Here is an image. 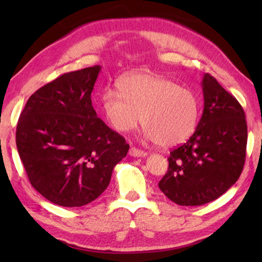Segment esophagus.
Listing matches in <instances>:
<instances>
[{
	"mask_svg": "<svg viewBox=\"0 0 262 262\" xmlns=\"http://www.w3.org/2000/svg\"><path fill=\"white\" fill-rule=\"evenodd\" d=\"M129 155L133 157H144V156H147V152L143 151V150H141V149L132 147L129 149Z\"/></svg>",
	"mask_w": 262,
	"mask_h": 262,
	"instance_id": "1",
	"label": "esophagus"
}]
</instances>
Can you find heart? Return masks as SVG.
Here are the masks:
<instances>
[{
	"instance_id": "1",
	"label": "heart",
	"mask_w": 262,
	"mask_h": 262,
	"mask_svg": "<svg viewBox=\"0 0 262 262\" xmlns=\"http://www.w3.org/2000/svg\"><path fill=\"white\" fill-rule=\"evenodd\" d=\"M119 92L101 96L105 118L114 129L130 132L142 122L144 139L162 148L184 143L200 117V99L194 91L152 73H132L119 81Z\"/></svg>"
}]
</instances>
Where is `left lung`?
Listing matches in <instances>:
<instances>
[{
    "label": "left lung",
    "instance_id": "8db88e82",
    "mask_svg": "<svg viewBox=\"0 0 262 262\" xmlns=\"http://www.w3.org/2000/svg\"><path fill=\"white\" fill-rule=\"evenodd\" d=\"M205 106L194 134L168 156L159 181L162 192L180 206H202L224 194L242 174L246 158L245 112L209 74L203 75Z\"/></svg>",
    "mask_w": 262,
    "mask_h": 262
}]
</instances>
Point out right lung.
Segmentation results:
<instances>
[{
  "instance_id": "1",
  "label": "right lung",
  "mask_w": 262,
  "mask_h": 262,
  "mask_svg": "<svg viewBox=\"0 0 262 262\" xmlns=\"http://www.w3.org/2000/svg\"><path fill=\"white\" fill-rule=\"evenodd\" d=\"M100 66L63 74L30 97L16 144L31 185L48 201L82 207L107 188L129 144L92 107Z\"/></svg>"
}]
</instances>
